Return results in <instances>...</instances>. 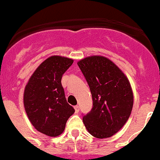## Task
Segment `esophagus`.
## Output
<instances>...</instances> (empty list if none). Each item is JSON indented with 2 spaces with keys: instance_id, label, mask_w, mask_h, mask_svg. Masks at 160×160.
<instances>
[{
  "instance_id": "1",
  "label": "esophagus",
  "mask_w": 160,
  "mask_h": 160,
  "mask_svg": "<svg viewBox=\"0 0 160 160\" xmlns=\"http://www.w3.org/2000/svg\"><path fill=\"white\" fill-rule=\"evenodd\" d=\"M74 109H75V112H76V113L79 112V106H75V107H74Z\"/></svg>"
}]
</instances>
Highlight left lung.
I'll return each mask as SVG.
<instances>
[{"instance_id":"left-lung-1","label":"left lung","mask_w":160,"mask_h":160,"mask_svg":"<svg viewBox=\"0 0 160 160\" xmlns=\"http://www.w3.org/2000/svg\"><path fill=\"white\" fill-rule=\"evenodd\" d=\"M92 97V108L83 116L87 130L96 138L118 132L131 116L133 92L128 78L114 62L103 56H91L78 62Z\"/></svg>"}]
</instances>
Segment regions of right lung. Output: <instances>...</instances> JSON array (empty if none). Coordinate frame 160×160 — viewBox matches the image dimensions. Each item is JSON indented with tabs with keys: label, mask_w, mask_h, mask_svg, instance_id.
Listing matches in <instances>:
<instances>
[{
	"label": "right lung",
	"mask_w": 160,
	"mask_h": 160,
	"mask_svg": "<svg viewBox=\"0 0 160 160\" xmlns=\"http://www.w3.org/2000/svg\"><path fill=\"white\" fill-rule=\"evenodd\" d=\"M73 60L62 56L48 58L32 74L24 92V106L29 121L39 132L55 137L75 112L67 102L61 83L62 74Z\"/></svg>",
	"instance_id": "add662e5"
}]
</instances>
